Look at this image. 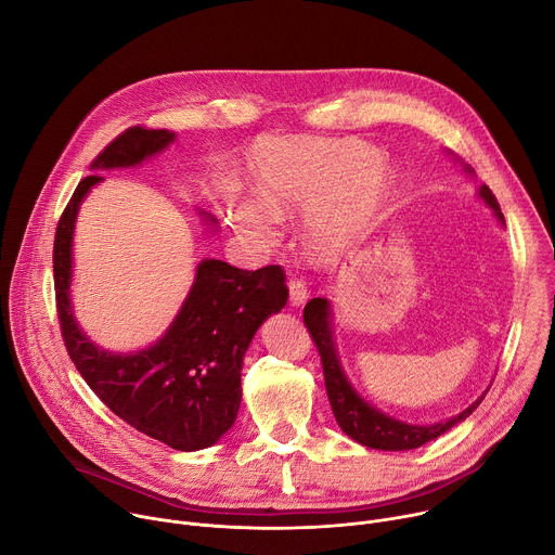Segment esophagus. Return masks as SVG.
<instances>
[{
    "label": "esophagus",
    "mask_w": 555,
    "mask_h": 555,
    "mask_svg": "<svg viewBox=\"0 0 555 555\" xmlns=\"http://www.w3.org/2000/svg\"><path fill=\"white\" fill-rule=\"evenodd\" d=\"M287 287H289V305H292V307H300V305L305 302V298H307V285H305V281H302V279H292V281L287 283Z\"/></svg>",
    "instance_id": "esophagus-1"
}]
</instances>
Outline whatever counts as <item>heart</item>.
I'll return each mask as SVG.
<instances>
[{"label":"heart","mask_w":555,"mask_h":555,"mask_svg":"<svg viewBox=\"0 0 555 555\" xmlns=\"http://www.w3.org/2000/svg\"><path fill=\"white\" fill-rule=\"evenodd\" d=\"M250 173L255 193L232 182L217 189L234 230L268 246L281 212L305 206V240L321 255H338L366 234L392 186L390 167L362 140H270L255 151Z\"/></svg>","instance_id":"b5f03b06"}]
</instances>
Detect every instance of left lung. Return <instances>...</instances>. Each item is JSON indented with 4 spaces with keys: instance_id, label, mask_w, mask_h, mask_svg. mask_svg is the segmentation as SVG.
Instances as JSON below:
<instances>
[{
    "instance_id": "left-lung-1",
    "label": "left lung",
    "mask_w": 555,
    "mask_h": 555,
    "mask_svg": "<svg viewBox=\"0 0 555 555\" xmlns=\"http://www.w3.org/2000/svg\"><path fill=\"white\" fill-rule=\"evenodd\" d=\"M463 171L467 176H474V169L463 165ZM479 197L486 202L488 208H492L494 217L505 225L501 206L496 202V197L492 195V191L483 184L479 189ZM302 321L305 327L311 336V340L315 343V349L321 353V362H323V373H325V388H327V398L334 411V417L340 426V430L345 435H349L353 441L366 446V448H375V450H413L420 448L437 437H441L443 433H448L450 428H454L456 424H461L463 420H467L477 406L483 402L486 392L481 395L479 400H474L465 411H461L459 415H452L446 422H435V424H409L402 420H395L386 413H382L379 409L371 406L364 398H360V392L353 388V384L349 382L343 364H340V356L336 349V340H334V309L332 302L327 298H311L305 305L302 311Z\"/></svg>"
}]
</instances>
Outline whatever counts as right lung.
Returning a JSON list of instances; mask_svg holds the SVG:
<instances>
[{"label": "right lung", "instance_id": "obj_1", "mask_svg": "<svg viewBox=\"0 0 555 555\" xmlns=\"http://www.w3.org/2000/svg\"><path fill=\"white\" fill-rule=\"evenodd\" d=\"M173 140L169 129L131 127L92 163L94 173L78 182L56 225L54 289L67 353L101 402L135 430L193 452L217 443L240 413L244 356L266 319L287 302L283 270L250 272L204 259L169 330L129 353L96 347L78 327L69 298L74 223L92 186L103 182L96 171L138 167ZM199 215L215 230L217 219Z\"/></svg>", "mask_w": 555, "mask_h": 555}]
</instances>
